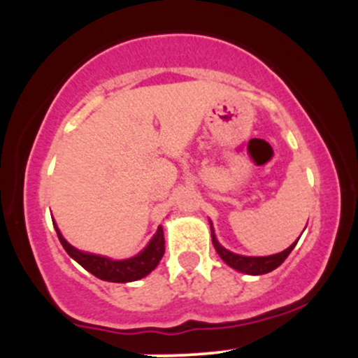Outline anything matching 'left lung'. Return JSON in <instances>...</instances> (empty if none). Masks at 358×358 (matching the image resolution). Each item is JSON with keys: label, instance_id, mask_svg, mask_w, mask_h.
Wrapping results in <instances>:
<instances>
[{"label": "left lung", "instance_id": "8db88e82", "mask_svg": "<svg viewBox=\"0 0 358 358\" xmlns=\"http://www.w3.org/2000/svg\"><path fill=\"white\" fill-rule=\"evenodd\" d=\"M209 227H211V237H213V246H215L216 252H218L220 258L230 266V268L237 270L241 273H248V275H263V273H268L272 270H275L277 266H280L284 263V259L289 256V252L294 249L296 243H292L289 248L284 249V251L277 252V255H270V256H244V255H237V252L229 251L218 243L216 239L215 229H213V223L209 220Z\"/></svg>", "mask_w": 358, "mask_h": 358}]
</instances>
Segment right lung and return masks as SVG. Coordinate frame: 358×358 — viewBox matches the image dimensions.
<instances>
[{"label":"right lung","instance_id":"right-lung-1","mask_svg":"<svg viewBox=\"0 0 358 358\" xmlns=\"http://www.w3.org/2000/svg\"><path fill=\"white\" fill-rule=\"evenodd\" d=\"M53 227H55L60 244L66 249L67 255L71 256L74 262H78L83 268L88 270V272L93 273L95 277H99L100 280H107V282L124 284L143 279V277H147L154 268H156L159 262H161L162 255H164V232H162L161 225L157 227V232L154 234L152 239L149 241V244H147L138 255L126 259H114L109 258V256L81 251V249L74 248L72 244H69L67 241L64 239L62 232L59 230L57 223H53Z\"/></svg>","mask_w":358,"mask_h":358}]
</instances>
